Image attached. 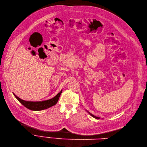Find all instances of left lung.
<instances>
[{"mask_svg": "<svg viewBox=\"0 0 147 147\" xmlns=\"http://www.w3.org/2000/svg\"><path fill=\"white\" fill-rule=\"evenodd\" d=\"M87 111V112H88V113H89V114H90V115H91V116H92V117H94V118H95L96 119H100V117H96V116L94 115H93V114H92L91 113H90V112H88V111Z\"/></svg>", "mask_w": 147, "mask_h": 147, "instance_id": "1", "label": "left lung"}]
</instances>
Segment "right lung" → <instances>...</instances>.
I'll return each instance as SVG.
<instances>
[{
    "label": "right lung",
    "instance_id": "obj_1",
    "mask_svg": "<svg viewBox=\"0 0 147 147\" xmlns=\"http://www.w3.org/2000/svg\"><path fill=\"white\" fill-rule=\"evenodd\" d=\"M61 92L62 90H61V91L53 98L42 101H28L20 99L17 97L14 93H13V95L26 108L32 111H41L50 108L51 107L56 104Z\"/></svg>",
    "mask_w": 147,
    "mask_h": 147
}]
</instances>
